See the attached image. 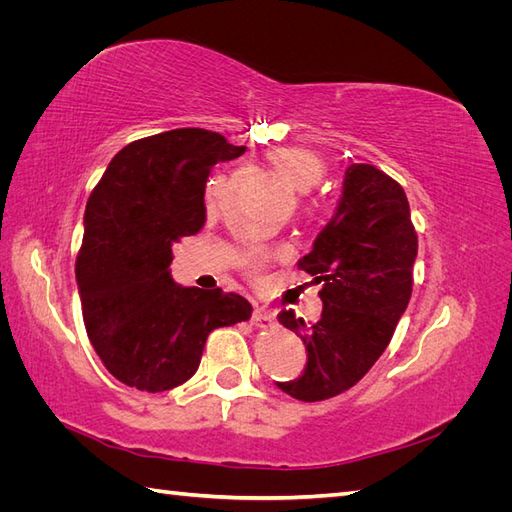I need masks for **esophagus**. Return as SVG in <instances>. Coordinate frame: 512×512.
<instances>
[{
	"label": "esophagus",
	"instance_id": "obj_1",
	"mask_svg": "<svg viewBox=\"0 0 512 512\" xmlns=\"http://www.w3.org/2000/svg\"><path fill=\"white\" fill-rule=\"evenodd\" d=\"M252 324L258 329H271L275 324V314H271L269 309H254Z\"/></svg>",
	"mask_w": 512,
	"mask_h": 512
}]
</instances>
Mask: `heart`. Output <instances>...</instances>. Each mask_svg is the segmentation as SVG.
I'll return each mask as SVG.
<instances>
[{
  "mask_svg": "<svg viewBox=\"0 0 512 512\" xmlns=\"http://www.w3.org/2000/svg\"><path fill=\"white\" fill-rule=\"evenodd\" d=\"M269 162L277 170V175H282V179L290 185L292 190H297V192L312 190L324 175V164L316 156V153L307 151V149H299V147L275 149L269 153ZM222 190H224V179L222 177L211 179L209 188H207L209 203H218ZM271 260H273V254L260 252V250H254L247 254V265H250V269L254 273L265 269Z\"/></svg>",
  "mask_w": 512,
  "mask_h": 512,
  "instance_id": "b5f03b06",
  "label": "heart"
}]
</instances>
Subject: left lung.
Listing matches in <instances>:
<instances>
[{
	"label": "left lung",
	"instance_id": "obj_1",
	"mask_svg": "<svg viewBox=\"0 0 512 512\" xmlns=\"http://www.w3.org/2000/svg\"><path fill=\"white\" fill-rule=\"evenodd\" d=\"M418 239L401 185L371 164H350L331 222L299 267L320 286L322 316L312 327L292 309L280 322L307 350L303 376L277 382L301 401L348 391L389 346L412 294Z\"/></svg>",
	"mask_w": 512,
	"mask_h": 512
}]
</instances>
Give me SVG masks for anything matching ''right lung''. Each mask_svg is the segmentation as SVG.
Returning a JSON list of instances; mask_svg holds the SVG:
<instances>
[{"instance_id": "right-lung-1", "label": "right lung", "mask_w": 512, "mask_h": 512, "mask_svg": "<svg viewBox=\"0 0 512 512\" xmlns=\"http://www.w3.org/2000/svg\"><path fill=\"white\" fill-rule=\"evenodd\" d=\"M243 151L203 128L153 134L123 147L87 200L76 256L85 329L132 389L162 393L190 380L209 333L252 316L241 294L181 288L168 271L173 245L205 226L213 164Z\"/></svg>"}]
</instances>
